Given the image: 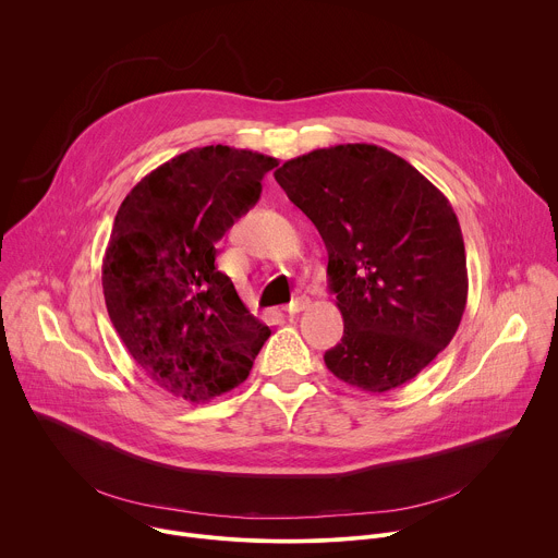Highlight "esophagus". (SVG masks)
Wrapping results in <instances>:
<instances>
[{"mask_svg": "<svg viewBox=\"0 0 558 558\" xmlns=\"http://www.w3.org/2000/svg\"><path fill=\"white\" fill-rule=\"evenodd\" d=\"M308 304H311V300H308L306 295H300V298H295V300H291V302H289V306H287V313H289V315H295V313L304 311Z\"/></svg>", "mask_w": 558, "mask_h": 558, "instance_id": "1", "label": "esophagus"}]
</instances>
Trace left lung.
Instances as JSON below:
<instances>
[{
    "label": "left lung",
    "instance_id": "obj_1",
    "mask_svg": "<svg viewBox=\"0 0 558 558\" xmlns=\"http://www.w3.org/2000/svg\"><path fill=\"white\" fill-rule=\"evenodd\" d=\"M274 177L328 252L343 337L326 350V367L369 395L414 379L453 339L466 306V254L449 199L375 144L317 148Z\"/></svg>",
    "mask_w": 558,
    "mask_h": 558
}]
</instances>
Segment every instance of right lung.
Instances as JSON below:
<instances>
[{
    "mask_svg": "<svg viewBox=\"0 0 558 558\" xmlns=\"http://www.w3.org/2000/svg\"><path fill=\"white\" fill-rule=\"evenodd\" d=\"M276 157L191 148L133 185L102 258L116 332L166 392L206 403L241 386L271 330L217 269V241L260 197Z\"/></svg>",
    "mask_w": 558,
    "mask_h": 558,
    "instance_id": "add662e5",
    "label": "right lung"
}]
</instances>
